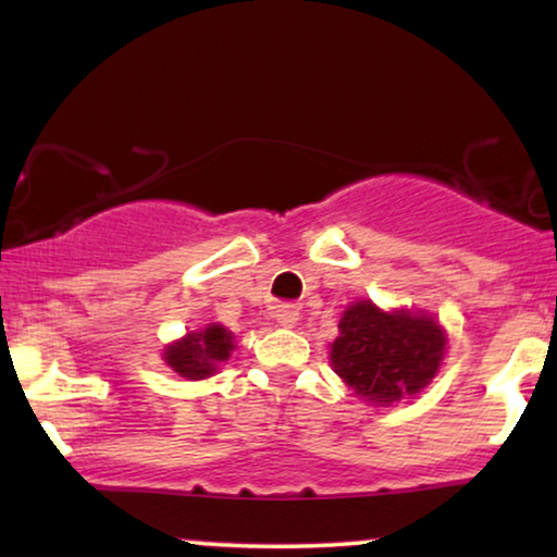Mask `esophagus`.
I'll return each mask as SVG.
<instances>
[{"mask_svg": "<svg viewBox=\"0 0 557 557\" xmlns=\"http://www.w3.org/2000/svg\"><path fill=\"white\" fill-rule=\"evenodd\" d=\"M273 317H276V322L281 326H294L296 322H299L301 311H299V307H296V304H278L276 311H273Z\"/></svg>", "mask_w": 557, "mask_h": 557, "instance_id": "1", "label": "esophagus"}]
</instances>
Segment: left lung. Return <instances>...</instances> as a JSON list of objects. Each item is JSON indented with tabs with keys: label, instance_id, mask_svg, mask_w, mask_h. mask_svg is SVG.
I'll return each instance as SVG.
<instances>
[{
	"label": "left lung",
	"instance_id": "left-lung-1",
	"mask_svg": "<svg viewBox=\"0 0 557 557\" xmlns=\"http://www.w3.org/2000/svg\"><path fill=\"white\" fill-rule=\"evenodd\" d=\"M446 352V332L423 311H383L357 301L339 319L332 368L360 398L393 406L431 383Z\"/></svg>",
	"mask_w": 557,
	"mask_h": 557
}]
</instances>
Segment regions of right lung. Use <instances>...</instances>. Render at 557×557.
Here are the masks:
<instances>
[{
  "label": "right lung",
  "mask_w": 557,
  "mask_h": 557,
  "mask_svg": "<svg viewBox=\"0 0 557 557\" xmlns=\"http://www.w3.org/2000/svg\"><path fill=\"white\" fill-rule=\"evenodd\" d=\"M233 347V332H227L220 324H210L200 332H189L180 342H172L164 349V362L180 377L202 380L210 377L218 370V364L231 357Z\"/></svg>",
  "instance_id": "obj_1"
}]
</instances>
